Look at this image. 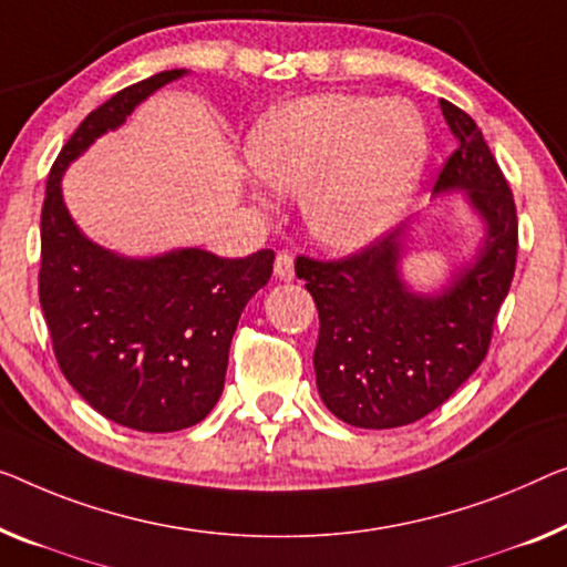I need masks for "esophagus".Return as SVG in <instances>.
Instances as JSON below:
<instances>
[{
    "label": "esophagus",
    "mask_w": 567,
    "mask_h": 567,
    "mask_svg": "<svg viewBox=\"0 0 567 567\" xmlns=\"http://www.w3.org/2000/svg\"><path fill=\"white\" fill-rule=\"evenodd\" d=\"M275 277H280V280H285V282L295 280V259H292V255L280 251V255L275 257Z\"/></svg>",
    "instance_id": "obj_1"
}]
</instances>
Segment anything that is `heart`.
<instances>
[{
	"label": "heart",
	"instance_id": "1",
	"mask_svg": "<svg viewBox=\"0 0 567 567\" xmlns=\"http://www.w3.org/2000/svg\"><path fill=\"white\" fill-rule=\"evenodd\" d=\"M247 159L272 188L300 193L312 239L361 251L394 229L415 196L427 126L402 99L302 96L251 126Z\"/></svg>",
	"mask_w": 567,
	"mask_h": 567
}]
</instances>
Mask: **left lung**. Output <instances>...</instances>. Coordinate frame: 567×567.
Returning a JSON list of instances; mask_svg holds the SVG:
<instances>
[{
	"label": "left lung",
	"instance_id": "8db88e82",
	"mask_svg": "<svg viewBox=\"0 0 567 567\" xmlns=\"http://www.w3.org/2000/svg\"><path fill=\"white\" fill-rule=\"evenodd\" d=\"M458 140L437 175L435 196L463 193L481 218L476 255L437 292H417L402 277L410 224L338 261L298 257L320 318L312 353L320 400L353 427L410 425L441 408L478 369L494 318L517 265V208L484 134L466 112L441 99Z\"/></svg>",
	"mask_w": 567,
	"mask_h": 567
}]
</instances>
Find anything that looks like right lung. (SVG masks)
I'll return each instance as SVG.
<instances>
[{"mask_svg":"<svg viewBox=\"0 0 567 567\" xmlns=\"http://www.w3.org/2000/svg\"><path fill=\"white\" fill-rule=\"evenodd\" d=\"M183 75L155 73L94 109L58 155L40 216V306L58 364L91 408L142 433H175L214 410L236 323L275 261L272 249L221 259L198 247L124 257L68 214V165Z\"/></svg>","mask_w":567,"mask_h":567,"instance_id":"1","label":"right lung"}]
</instances>
